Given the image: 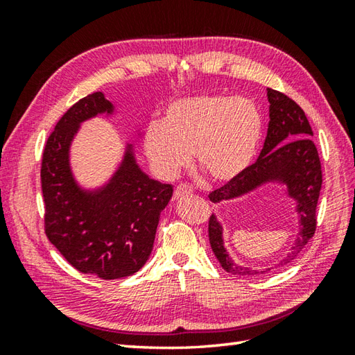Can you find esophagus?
I'll return each mask as SVG.
<instances>
[{
  "label": "esophagus",
  "mask_w": 355,
  "mask_h": 355,
  "mask_svg": "<svg viewBox=\"0 0 355 355\" xmlns=\"http://www.w3.org/2000/svg\"><path fill=\"white\" fill-rule=\"evenodd\" d=\"M192 187L187 186V184H178L175 187V192H173V195H175V198H184V197H189V195H192Z\"/></svg>",
  "instance_id": "obj_1"
}]
</instances>
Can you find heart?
I'll return each instance as SVG.
<instances>
[{"instance_id": "b5f03b06", "label": "heart", "mask_w": 355, "mask_h": 355, "mask_svg": "<svg viewBox=\"0 0 355 355\" xmlns=\"http://www.w3.org/2000/svg\"><path fill=\"white\" fill-rule=\"evenodd\" d=\"M262 137V117L245 97L206 94L172 102L162 123L150 125L143 141L153 169L177 177L191 162L216 183H229L250 168Z\"/></svg>"}]
</instances>
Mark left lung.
I'll return each instance as SVG.
<instances>
[{
  "label": "left lung",
  "instance_id": "left-lung-1",
  "mask_svg": "<svg viewBox=\"0 0 355 355\" xmlns=\"http://www.w3.org/2000/svg\"><path fill=\"white\" fill-rule=\"evenodd\" d=\"M267 99L270 122L258 160L243 175L214 191L209 198L215 205H220L245 198L262 187H281L285 197L294 201L299 227L288 253L277 262V266H285L296 258L314 235L322 169L318 149L311 140L313 130L304 110L290 97L271 88H267ZM209 241L216 259L227 273L258 276L273 268H252L233 261L224 247V229L215 214L209 220Z\"/></svg>",
  "mask_w": 355,
  "mask_h": 355
}]
</instances>
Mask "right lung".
Returning <instances> with one entry per match:
<instances>
[{
	"mask_svg": "<svg viewBox=\"0 0 355 355\" xmlns=\"http://www.w3.org/2000/svg\"><path fill=\"white\" fill-rule=\"evenodd\" d=\"M117 114L116 105L102 92L74 103L49 137L41 168L47 238L80 273L101 279L131 276L145 266L160 214L173 193L171 184L157 182L140 168L135 148L128 141L107 180L94 186L79 182L71 148L82 125ZM132 134L143 139L137 128Z\"/></svg>",
	"mask_w": 355,
	"mask_h": 355,
	"instance_id": "add662e5",
	"label": "right lung"
}]
</instances>
